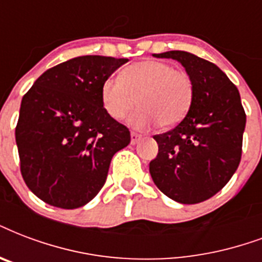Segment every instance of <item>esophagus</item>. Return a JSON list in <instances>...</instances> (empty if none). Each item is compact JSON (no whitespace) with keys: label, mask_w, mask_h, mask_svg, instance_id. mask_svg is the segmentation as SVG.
I'll use <instances>...</instances> for the list:
<instances>
[{"label":"esophagus","mask_w":262,"mask_h":262,"mask_svg":"<svg viewBox=\"0 0 262 262\" xmlns=\"http://www.w3.org/2000/svg\"><path fill=\"white\" fill-rule=\"evenodd\" d=\"M140 140H141V135L136 133V132H132V133H130V143H132V144H136V143H139Z\"/></svg>","instance_id":"obj_1"}]
</instances>
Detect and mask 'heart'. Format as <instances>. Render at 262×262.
Listing matches in <instances>:
<instances>
[{
  "label": "heart",
  "mask_w": 262,
  "mask_h": 262,
  "mask_svg": "<svg viewBox=\"0 0 262 262\" xmlns=\"http://www.w3.org/2000/svg\"><path fill=\"white\" fill-rule=\"evenodd\" d=\"M193 100V83L188 74L165 61L144 60L129 66L121 78H108L101 85V103L110 117L129 118L132 126L147 129L155 125L173 127L188 114Z\"/></svg>",
  "instance_id": "b5f03b06"
}]
</instances>
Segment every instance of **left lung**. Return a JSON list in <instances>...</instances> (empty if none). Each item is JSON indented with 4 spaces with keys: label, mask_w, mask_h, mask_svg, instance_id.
<instances>
[{
    "label": "left lung",
    "mask_w": 262,
    "mask_h": 262,
    "mask_svg": "<svg viewBox=\"0 0 262 262\" xmlns=\"http://www.w3.org/2000/svg\"><path fill=\"white\" fill-rule=\"evenodd\" d=\"M154 56L181 63L192 79L193 100L174 129L154 136L158 155L149 162V173L176 202H203L228 183L241 162L246 126L241 95L217 66L189 52Z\"/></svg>",
    "instance_id": "left-lung-1"
}]
</instances>
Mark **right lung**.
Masks as SVG:
<instances>
[{
  "instance_id": "obj_1",
  "label": "right lung",
  "mask_w": 262,
  "mask_h": 262,
  "mask_svg": "<svg viewBox=\"0 0 262 262\" xmlns=\"http://www.w3.org/2000/svg\"><path fill=\"white\" fill-rule=\"evenodd\" d=\"M127 59L79 56L47 70L23 96L15 136L30 191L61 209L99 193L130 132L107 114L101 85Z\"/></svg>"
}]
</instances>
